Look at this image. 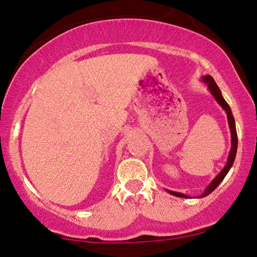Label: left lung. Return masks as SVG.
Returning <instances> with one entry per match:
<instances>
[{"label":"left lung","mask_w":257,"mask_h":257,"mask_svg":"<svg viewBox=\"0 0 257 257\" xmlns=\"http://www.w3.org/2000/svg\"><path fill=\"white\" fill-rule=\"evenodd\" d=\"M203 80H205V82L208 84V89L210 90V92L213 93V96L217 100V103H219L221 106L224 108V111H226L227 118H228V122H229V127H230V135H231V150H230L229 157H228V161H227L226 166H224L223 170L220 172V174L217 175V177L214 179L212 182H210V185L206 188V191L202 193V195H200V198H205V196L209 195L210 193H212L214 189H215L217 186L220 185V182L223 180L224 177H226L228 172H229L230 167L233 166L234 160H235V156H236V150H237V133H236V127H235V120H234L233 113H231V110H230L229 105H228L227 101L223 99V97H222V94H221V91L219 89V86L216 85L215 80L213 79L212 76H209V75L208 76H205V77H203ZM167 192L170 193V194H172V195L179 196V198H188L187 195L181 194V193L172 192V191H167Z\"/></svg>","instance_id":"8db88e82"}]
</instances>
